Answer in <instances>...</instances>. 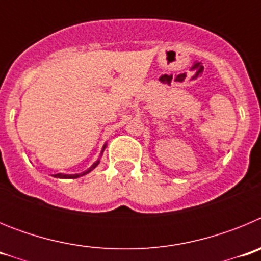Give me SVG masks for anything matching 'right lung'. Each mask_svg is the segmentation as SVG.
<instances>
[{
  "label": "right lung",
  "instance_id": "obj_1",
  "mask_svg": "<svg viewBox=\"0 0 261 261\" xmlns=\"http://www.w3.org/2000/svg\"><path fill=\"white\" fill-rule=\"evenodd\" d=\"M105 147H106V145H105ZM99 165V161H96L95 163H94L93 166H91V167L89 168V170H87V171H85L84 174H74V175H64V174H56L55 175V177H61V179H75V177H80V176H82V175H86L87 172H90L91 171V170H94V168L96 167V166Z\"/></svg>",
  "mask_w": 261,
  "mask_h": 261
}]
</instances>
